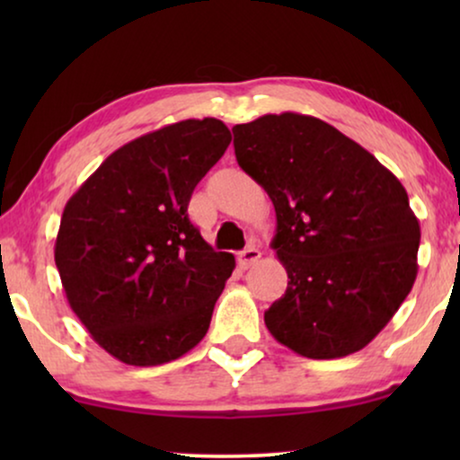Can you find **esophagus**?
<instances>
[{
    "label": "esophagus",
    "instance_id": "1",
    "mask_svg": "<svg viewBox=\"0 0 460 460\" xmlns=\"http://www.w3.org/2000/svg\"><path fill=\"white\" fill-rule=\"evenodd\" d=\"M260 257H261V251L260 249H257V247H247L244 251H241V253H238V261H241L243 268H251V266H253V263L260 261Z\"/></svg>",
    "mask_w": 460,
    "mask_h": 460
}]
</instances>
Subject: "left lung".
<instances>
[{
  "label": "left lung",
  "mask_w": 460,
  "mask_h": 460,
  "mask_svg": "<svg viewBox=\"0 0 460 460\" xmlns=\"http://www.w3.org/2000/svg\"><path fill=\"white\" fill-rule=\"evenodd\" d=\"M234 155L276 211L285 295L263 314L276 341L314 360L367 348L417 279L419 219L400 180L316 117L234 125Z\"/></svg>",
  "instance_id": "1"
}]
</instances>
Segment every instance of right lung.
<instances>
[{"label":"right lung","mask_w":460,"mask_h":460,"mask_svg":"<svg viewBox=\"0 0 460 460\" xmlns=\"http://www.w3.org/2000/svg\"><path fill=\"white\" fill-rule=\"evenodd\" d=\"M230 140L213 117L167 125L115 150L68 199L56 268L68 305L117 360L172 362L209 329L234 255L205 243L188 203Z\"/></svg>","instance_id":"add662e5"}]
</instances>
